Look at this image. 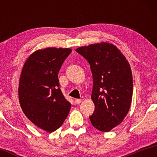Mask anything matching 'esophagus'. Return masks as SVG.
Segmentation results:
<instances>
[{
    "instance_id": "1",
    "label": "esophagus",
    "mask_w": 157,
    "mask_h": 157,
    "mask_svg": "<svg viewBox=\"0 0 157 157\" xmlns=\"http://www.w3.org/2000/svg\"><path fill=\"white\" fill-rule=\"evenodd\" d=\"M75 104H77V105L80 104V103L82 102V100L81 99H76L75 100Z\"/></svg>"
}]
</instances>
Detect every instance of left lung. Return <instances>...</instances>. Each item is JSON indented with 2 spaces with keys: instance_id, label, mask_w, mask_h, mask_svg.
Masks as SVG:
<instances>
[{
  "instance_id": "obj_1",
  "label": "left lung",
  "mask_w": 157,
  "mask_h": 157,
  "mask_svg": "<svg viewBox=\"0 0 157 157\" xmlns=\"http://www.w3.org/2000/svg\"><path fill=\"white\" fill-rule=\"evenodd\" d=\"M75 50L88 61L93 75L95 110L90 120L97 129L109 132L123 122L131 106L133 79L129 63L121 50L109 42Z\"/></svg>"
}]
</instances>
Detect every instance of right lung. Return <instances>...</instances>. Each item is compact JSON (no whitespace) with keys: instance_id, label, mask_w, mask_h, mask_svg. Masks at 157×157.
<instances>
[{"instance_id":"add662e5","label":"right lung","mask_w":157,"mask_h":157,"mask_svg":"<svg viewBox=\"0 0 157 157\" xmlns=\"http://www.w3.org/2000/svg\"><path fill=\"white\" fill-rule=\"evenodd\" d=\"M71 48H46L32 53L21 71L18 99L23 112L48 133L62 126L71 105L59 89L58 73Z\"/></svg>"}]
</instances>
